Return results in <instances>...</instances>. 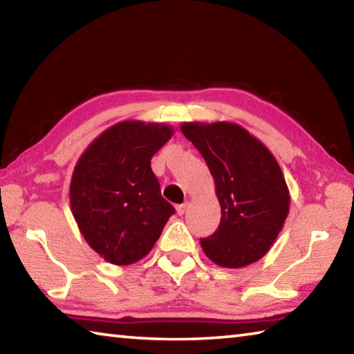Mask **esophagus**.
I'll return each mask as SVG.
<instances>
[{
  "label": "esophagus",
  "instance_id": "34e87169",
  "mask_svg": "<svg viewBox=\"0 0 354 354\" xmlns=\"http://www.w3.org/2000/svg\"><path fill=\"white\" fill-rule=\"evenodd\" d=\"M187 203H183V205H178L176 206V212H178V215H184L185 214V211H187Z\"/></svg>",
  "mask_w": 354,
  "mask_h": 354
}]
</instances>
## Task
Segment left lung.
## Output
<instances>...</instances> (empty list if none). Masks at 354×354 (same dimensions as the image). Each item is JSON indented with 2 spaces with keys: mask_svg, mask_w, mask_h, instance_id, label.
Wrapping results in <instances>:
<instances>
[{
  "mask_svg": "<svg viewBox=\"0 0 354 354\" xmlns=\"http://www.w3.org/2000/svg\"><path fill=\"white\" fill-rule=\"evenodd\" d=\"M211 170L221 218L201 247L212 262L241 268L267 254L283 230L290 195L274 156L241 124H181Z\"/></svg>",
  "mask_w": 354,
  "mask_h": 354,
  "instance_id": "left-lung-1",
  "label": "left lung"
}]
</instances>
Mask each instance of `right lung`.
<instances>
[{
	"instance_id": "obj_1",
	"label": "right lung",
	"mask_w": 354,
	"mask_h": 354,
	"mask_svg": "<svg viewBox=\"0 0 354 354\" xmlns=\"http://www.w3.org/2000/svg\"><path fill=\"white\" fill-rule=\"evenodd\" d=\"M173 136L164 123L127 120L101 133L77 159L71 212L93 251L115 266L145 257L175 214L160 195L151 158Z\"/></svg>"
}]
</instances>
